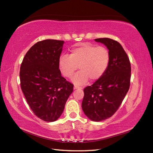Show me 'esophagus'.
<instances>
[{
	"instance_id": "34e87169",
	"label": "esophagus",
	"mask_w": 153,
	"mask_h": 153,
	"mask_svg": "<svg viewBox=\"0 0 153 153\" xmlns=\"http://www.w3.org/2000/svg\"><path fill=\"white\" fill-rule=\"evenodd\" d=\"M78 88H81V87H77V86H74V90H76V89H78Z\"/></svg>"
}]
</instances>
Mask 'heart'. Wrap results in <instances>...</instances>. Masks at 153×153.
Returning <instances> with one entry per match:
<instances>
[{"mask_svg":"<svg viewBox=\"0 0 153 153\" xmlns=\"http://www.w3.org/2000/svg\"><path fill=\"white\" fill-rule=\"evenodd\" d=\"M110 60L111 54L107 48L86 42L73 48L69 56H61L58 66L62 76L67 78L71 77L79 66L80 71L73 77L72 81L77 85H81L88 79L95 81L102 77Z\"/></svg>","mask_w":153,"mask_h":153,"instance_id":"1","label":"heart"}]
</instances>
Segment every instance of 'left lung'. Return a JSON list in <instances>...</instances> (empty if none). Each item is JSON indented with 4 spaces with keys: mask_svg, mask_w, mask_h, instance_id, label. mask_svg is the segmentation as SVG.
<instances>
[{
    "mask_svg": "<svg viewBox=\"0 0 153 153\" xmlns=\"http://www.w3.org/2000/svg\"><path fill=\"white\" fill-rule=\"evenodd\" d=\"M103 43L111 54V60L103 76L84 88L82 108L94 121L105 120L117 111L130 87L131 66L127 54L118 42L109 38L96 39Z\"/></svg>",
    "mask_w": 153,
    "mask_h": 153,
    "instance_id": "1",
    "label": "left lung"
}]
</instances>
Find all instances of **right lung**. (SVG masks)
<instances>
[{"mask_svg":"<svg viewBox=\"0 0 153 153\" xmlns=\"http://www.w3.org/2000/svg\"><path fill=\"white\" fill-rule=\"evenodd\" d=\"M63 44L55 39L39 41L27 52L21 65V87L27 103L35 115L48 122L60 117L74 89L59 68Z\"/></svg>","mask_w":153,"mask_h":153,"instance_id":"obj_1","label":"right lung"}]
</instances>
